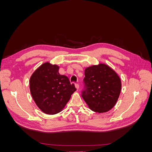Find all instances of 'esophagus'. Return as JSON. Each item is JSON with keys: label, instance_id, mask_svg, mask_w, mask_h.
I'll use <instances>...</instances> for the list:
<instances>
[{"label": "esophagus", "instance_id": "obj_1", "mask_svg": "<svg viewBox=\"0 0 152 152\" xmlns=\"http://www.w3.org/2000/svg\"><path fill=\"white\" fill-rule=\"evenodd\" d=\"M75 87H76L77 89H79V84H75Z\"/></svg>", "mask_w": 152, "mask_h": 152}]
</instances>
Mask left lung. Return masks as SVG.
Wrapping results in <instances>:
<instances>
[{
  "label": "left lung",
  "mask_w": 152,
  "mask_h": 152,
  "mask_svg": "<svg viewBox=\"0 0 152 152\" xmlns=\"http://www.w3.org/2000/svg\"><path fill=\"white\" fill-rule=\"evenodd\" d=\"M82 96L91 110L107 112L115 105L121 93V80L109 66L100 63L86 68Z\"/></svg>",
  "instance_id": "8db88e82"
}]
</instances>
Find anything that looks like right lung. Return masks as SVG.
<instances>
[{"instance_id": "1", "label": "right lung", "mask_w": 152, "mask_h": 152, "mask_svg": "<svg viewBox=\"0 0 152 152\" xmlns=\"http://www.w3.org/2000/svg\"><path fill=\"white\" fill-rule=\"evenodd\" d=\"M59 67L49 62L43 63L30 79V89L37 107L49 115L60 112L77 90L68 78L59 73Z\"/></svg>"}]
</instances>
